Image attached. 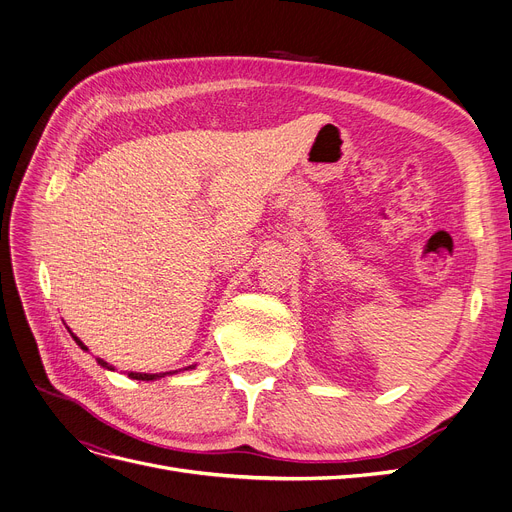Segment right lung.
Segmentation results:
<instances>
[{"instance_id":"obj_1","label":"right lung","mask_w":512,"mask_h":512,"mask_svg":"<svg viewBox=\"0 0 512 512\" xmlns=\"http://www.w3.org/2000/svg\"><path fill=\"white\" fill-rule=\"evenodd\" d=\"M71 335H73V332H71ZM73 339L77 341V345H79L81 349H87V347H85V345H83V343H81V341H79V339H77L75 335H73ZM98 364H100L102 368H108V370H115L113 366H108V364H106L104 360H100V358H98ZM188 368H194V366H188ZM175 372H177V370H171V372H159V374H146V372H129L127 376H129V379H136V381H157V379H163V376H165V374H175Z\"/></svg>"}]
</instances>
